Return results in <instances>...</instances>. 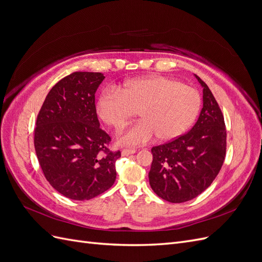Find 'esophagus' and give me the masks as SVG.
Wrapping results in <instances>:
<instances>
[{
	"label": "esophagus",
	"mask_w": 262,
	"mask_h": 262,
	"mask_svg": "<svg viewBox=\"0 0 262 262\" xmlns=\"http://www.w3.org/2000/svg\"><path fill=\"white\" fill-rule=\"evenodd\" d=\"M137 150L136 149H132V148H125V149H122V156H128V155H131V154H134L136 153Z\"/></svg>",
	"instance_id": "obj_1"
}]
</instances>
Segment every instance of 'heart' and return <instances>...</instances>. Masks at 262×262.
<instances>
[{"instance_id": "obj_1", "label": "heart", "mask_w": 262, "mask_h": 262, "mask_svg": "<svg viewBox=\"0 0 262 262\" xmlns=\"http://www.w3.org/2000/svg\"><path fill=\"white\" fill-rule=\"evenodd\" d=\"M201 97L193 87L165 76H144L102 92L97 114L108 126L122 130L136 112L137 124L118 137L122 145H140L156 137L170 141L184 134L199 115Z\"/></svg>"}]
</instances>
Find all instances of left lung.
Listing matches in <instances>:
<instances>
[{
  "label": "left lung",
  "mask_w": 262,
  "mask_h": 262,
  "mask_svg": "<svg viewBox=\"0 0 262 262\" xmlns=\"http://www.w3.org/2000/svg\"><path fill=\"white\" fill-rule=\"evenodd\" d=\"M194 76L203 89V106L195 124L184 136L152 148L150 188L171 203L186 202L201 194L215 179L225 160L224 117L208 85Z\"/></svg>",
  "instance_id": "left-lung-1"
}]
</instances>
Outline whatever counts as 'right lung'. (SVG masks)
I'll return each mask as SVG.
<instances>
[{
  "label": "right lung",
  "mask_w": 262,
  "mask_h": 262,
  "mask_svg": "<svg viewBox=\"0 0 262 262\" xmlns=\"http://www.w3.org/2000/svg\"><path fill=\"white\" fill-rule=\"evenodd\" d=\"M97 72H74L55 84L43 101L35 129V149L46 179L72 200H90L116 180L120 150L108 148L99 128L95 93L104 81Z\"/></svg>",
  "instance_id": "add662e5"
}]
</instances>
